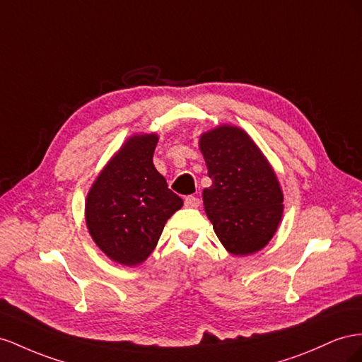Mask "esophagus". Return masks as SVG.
Returning a JSON list of instances; mask_svg holds the SVG:
<instances>
[{
  "label": "esophagus",
  "instance_id": "obj_1",
  "mask_svg": "<svg viewBox=\"0 0 362 362\" xmlns=\"http://www.w3.org/2000/svg\"><path fill=\"white\" fill-rule=\"evenodd\" d=\"M185 206H187V208H199L200 206V199H197V197H194V195H188V197H185Z\"/></svg>",
  "mask_w": 362,
  "mask_h": 362
}]
</instances>
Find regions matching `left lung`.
Returning a JSON list of instances; mask_svg holds the SVG:
<instances>
[{
    "instance_id": "obj_1",
    "label": "left lung",
    "mask_w": 362,
    "mask_h": 362,
    "mask_svg": "<svg viewBox=\"0 0 362 362\" xmlns=\"http://www.w3.org/2000/svg\"><path fill=\"white\" fill-rule=\"evenodd\" d=\"M212 185L203 203L227 252L250 255L273 238L282 220L284 194L272 165L247 133L218 126L200 136Z\"/></svg>"
}]
</instances>
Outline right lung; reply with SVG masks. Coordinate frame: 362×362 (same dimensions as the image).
I'll return each mask as SVG.
<instances>
[{
  "mask_svg": "<svg viewBox=\"0 0 362 362\" xmlns=\"http://www.w3.org/2000/svg\"><path fill=\"white\" fill-rule=\"evenodd\" d=\"M158 141L156 133L130 136L88 192V230L100 250L121 265L146 261L165 223L183 206L153 165Z\"/></svg>",
  "mask_w": 362,
  "mask_h": 362,
  "instance_id": "1",
  "label": "right lung"
}]
</instances>
